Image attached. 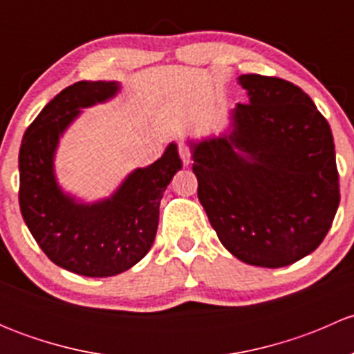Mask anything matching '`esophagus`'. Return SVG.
<instances>
[{"mask_svg":"<svg viewBox=\"0 0 354 354\" xmlns=\"http://www.w3.org/2000/svg\"><path fill=\"white\" fill-rule=\"evenodd\" d=\"M178 151H180V157H181V160H183L185 166H188V164L192 162V151H190V147H188L187 144H180V149H178Z\"/></svg>","mask_w":354,"mask_h":354,"instance_id":"1","label":"esophagus"}]
</instances>
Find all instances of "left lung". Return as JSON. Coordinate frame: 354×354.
<instances>
[{
  "label": "left lung",
  "instance_id": "1",
  "mask_svg": "<svg viewBox=\"0 0 354 354\" xmlns=\"http://www.w3.org/2000/svg\"><path fill=\"white\" fill-rule=\"evenodd\" d=\"M246 104L219 137L190 142L198 200L241 262L289 266L326 238L339 207L334 138L312 99L277 77L241 75Z\"/></svg>",
  "mask_w": 354,
  "mask_h": 354
}]
</instances>
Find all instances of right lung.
Masks as SVG:
<instances>
[{"label":"right lung","instance_id":"obj_1","mask_svg":"<svg viewBox=\"0 0 354 354\" xmlns=\"http://www.w3.org/2000/svg\"><path fill=\"white\" fill-rule=\"evenodd\" d=\"M118 82H77L44 106L27 128L19 154L20 210L49 260L70 272L109 277L140 262L154 243L164 190L181 169L171 142L160 159L131 171L109 198L78 202L59 188L55 154L82 108L106 102Z\"/></svg>","mask_w":354,"mask_h":354}]
</instances>
